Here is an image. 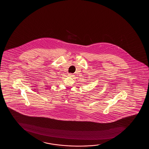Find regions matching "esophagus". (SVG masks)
Returning <instances> with one entry per match:
<instances>
[{
    "label": "esophagus",
    "mask_w": 149,
    "mask_h": 149,
    "mask_svg": "<svg viewBox=\"0 0 149 149\" xmlns=\"http://www.w3.org/2000/svg\"><path fill=\"white\" fill-rule=\"evenodd\" d=\"M68 75L69 77H73L74 76V74H68Z\"/></svg>",
    "instance_id": "obj_1"
}]
</instances>
